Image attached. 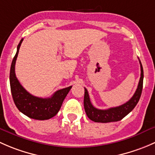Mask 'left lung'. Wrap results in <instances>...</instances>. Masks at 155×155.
Returning a JSON list of instances; mask_svg holds the SVG:
<instances>
[{"label": "left lung", "mask_w": 155, "mask_h": 155, "mask_svg": "<svg viewBox=\"0 0 155 155\" xmlns=\"http://www.w3.org/2000/svg\"><path fill=\"white\" fill-rule=\"evenodd\" d=\"M140 68H141V74H140V81H139L136 92L128 101L123 104L122 105L107 110L97 109L92 104L90 99H89L88 91L87 89L84 88L85 89L84 100V109H85V112L89 119L95 122H102V123L118 122V121L122 120L125 116H127L129 113L133 110V109L136 107L139 100H140L142 90H143V68L140 61Z\"/></svg>", "instance_id": "1"}]
</instances>
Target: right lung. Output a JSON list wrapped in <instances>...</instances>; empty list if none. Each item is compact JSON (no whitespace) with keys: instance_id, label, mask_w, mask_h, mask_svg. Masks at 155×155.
<instances>
[{"instance_id":"right-lung-1","label":"right lung","mask_w":155,"mask_h":155,"mask_svg":"<svg viewBox=\"0 0 155 155\" xmlns=\"http://www.w3.org/2000/svg\"><path fill=\"white\" fill-rule=\"evenodd\" d=\"M22 41L23 39L18 45L9 73V83L14 103L20 112L31 119L37 120L49 119L59 112L62 104L72 86L57 91L51 98H39L30 94L21 85L15 73V62Z\"/></svg>"}]
</instances>
